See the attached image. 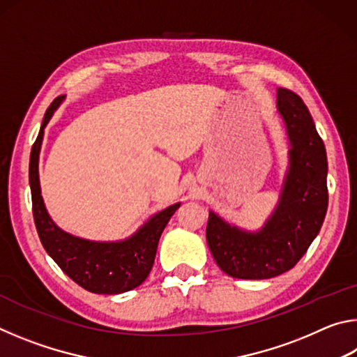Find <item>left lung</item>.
I'll use <instances>...</instances> for the list:
<instances>
[{"mask_svg": "<svg viewBox=\"0 0 357 357\" xmlns=\"http://www.w3.org/2000/svg\"><path fill=\"white\" fill-rule=\"evenodd\" d=\"M277 112L288 138V168L279 202L257 231L209 211L206 241L215 263L234 279L264 280L294 268L321 229L328 211V157L298 94L277 89Z\"/></svg>", "mask_w": 357, "mask_h": 357, "instance_id": "1", "label": "left lung"}]
</instances>
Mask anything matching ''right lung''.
<instances>
[{"label":"right lung","instance_id":"add662e5","mask_svg":"<svg viewBox=\"0 0 357 357\" xmlns=\"http://www.w3.org/2000/svg\"><path fill=\"white\" fill-rule=\"evenodd\" d=\"M59 96L47 108L39 135L29 155V187L33 198V215L40 243L48 255L66 275L82 288L96 294H121L130 291L146 280L154 264L157 244L170 217L181 203L162 209L143 223L134 234L123 241L98 243L66 233L52 220L40 193L39 154L48 121L63 104Z\"/></svg>","mask_w":357,"mask_h":357}]
</instances>
